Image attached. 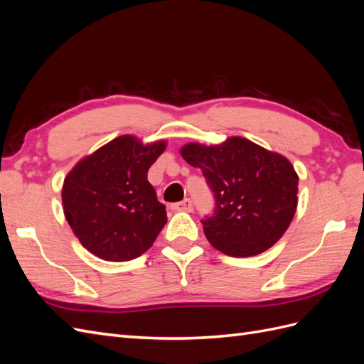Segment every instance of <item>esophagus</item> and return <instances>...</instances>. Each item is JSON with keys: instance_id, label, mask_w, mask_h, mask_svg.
Returning a JSON list of instances; mask_svg holds the SVG:
<instances>
[{"instance_id": "obj_1", "label": "esophagus", "mask_w": 364, "mask_h": 364, "mask_svg": "<svg viewBox=\"0 0 364 364\" xmlns=\"http://www.w3.org/2000/svg\"><path fill=\"white\" fill-rule=\"evenodd\" d=\"M173 209H176V211H186V213H191L194 206H193V200L191 199H185L182 202H178L173 205Z\"/></svg>"}]
</instances>
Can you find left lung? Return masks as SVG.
<instances>
[{
  "label": "left lung",
  "mask_w": 364,
  "mask_h": 364,
  "mask_svg": "<svg viewBox=\"0 0 364 364\" xmlns=\"http://www.w3.org/2000/svg\"><path fill=\"white\" fill-rule=\"evenodd\" d=\"M181 153L202 170L213 191V214L202 225L215 249L253 257L284 235L296 213L299 183L287 159L237 136L213 147L188 144Z\"/></svg>",
  "instance_id": "1"
}]
</instances>
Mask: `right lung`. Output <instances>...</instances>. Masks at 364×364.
Masks as SVG:
<instances>
[{"label": "right lung", "mask_w": 364, "mask_h": 364, "mask_svg": "<svg viewBox=\"0 0 364 364\" xmlns=\"http://www.w3.org/2000/svg\"><path fill=\"white\" fill-rule=\"evenodd\" d=\"M165 142L118 136L80 161L63 182L65 217L80 243L106 261L141 257L167 223L147 171Z\"/></svg>", "instance_id": "add662e5"}]
</instances>
